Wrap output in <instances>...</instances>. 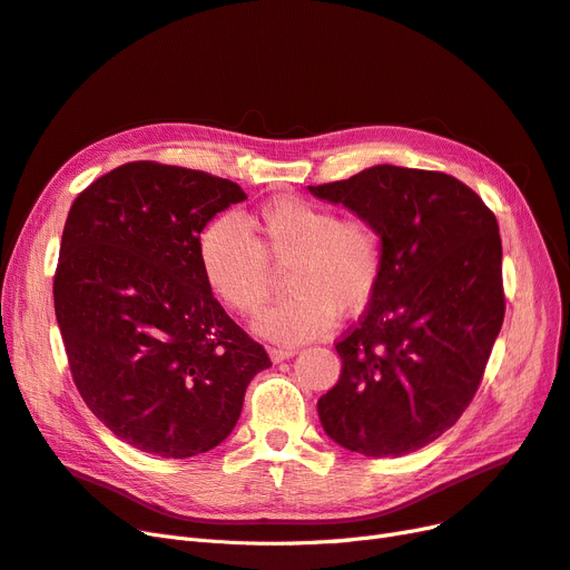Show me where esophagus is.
<instances>
[{
  "mask_svg": "<svg viewBox=\"0 0 570 570\" xmlns=\"http://www.w3.org/2000/svg\"><path fill=\"white\" fill-rule=\"evenodd\" d=\"M297 351H299L297 346H271V348H268V356H271L273 363H281V361L292 358Z\"/></svg>",
  "mask_w": 570,
  "mask_h": 570,
  "instance_id": "34e87169",
  "label": "esophagus"
}]
</instances>
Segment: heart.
<instances>
[{
	"instance_id": "b5f03b06",
	"label": "heart",
	"mask_w": 570,
	"mask_h": 570,
	"mask_svg": "<svg viewBox=\"0 0 570 570\" xmlns=\"http://www.w3.org/2000/svg\"><path fill=\"white\" fill-rule=\"evenodd\" d=\"M250 235L233 217L205 226L198 254L205 281L243 316L257 313L271 292V266H287L289 297L264 308L252 327L278 344L321 335L342 313H361L384 276V245L375 224L337 217L335 209L281 195L249 217Z\"/></svg>"
}]
</instances>
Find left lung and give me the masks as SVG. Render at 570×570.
<instances>
[{
  "mask_svg": "<svg viewBox=\"0 0 570 570\" xmlns=\"http://www.w3.org/2000/svg\"><path fill=\"white\" fill-rule=\"evenodd\" d=\"M308 190L375 224L384 245L375 299L335 346L342 375L321 424L365 458L415 453L472 403L500 335L495 214L455 176L394 165Z\"/></svg>",
  "mask_w": 570,
  "mask_h": 570,
  "instance_id": "8db88e82",
  "label": "left lung"
}]
</instances>
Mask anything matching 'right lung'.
Returning <instances> with one entry per match:
<instances>
[{"label":"right lung","mask_w":570,"mask_h":570,"mask_svg":"<svg viewBox=\"0 0 570 570\" xmlns=\"http://www.w3.org/2000/svg\"><path fill=\"white\" fill-rule=\"evenodd\" d=\"M247 195L198 169L127 163L77 195L53 308L77 391L112 434L184 460L217 448L271 367L214 299L203 228Z\"/></svg>","instance_id":"1"}]
</instances>
